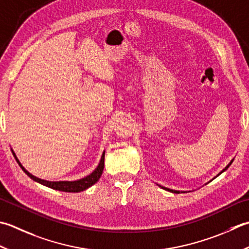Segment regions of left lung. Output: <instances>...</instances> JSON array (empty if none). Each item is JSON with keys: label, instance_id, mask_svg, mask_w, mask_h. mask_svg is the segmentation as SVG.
Returning <instances> with one entry per match:
<instances>
[{"label": "left lung", "instance_id": "obj_1", "mask_svg": "<svg viewBox=\"0 0 249 249\" xmlns=\"http://www.w3.org/2000/svg\"><path fill=\"white\" fill-rule=\"evenodd\" d=\"M232 162H233V160H231V162H230V164H229V165H228V166H227V167H226L225 169H223V170H222V172H221V173H223V172H225V170H226V169H228V168H229V166H230V165L232 164ZM221 173H220V174H221ZM220 174H219V175H220ZM162 188H163L164 190H167V191H169V192H173V193H180L179 191H176V190H170V189H167V188H164V187H162Z\"/></svg>", "mask_w": 249, "mask_h": 249}]
</instances>
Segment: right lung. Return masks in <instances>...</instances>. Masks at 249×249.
<instances>
[{"label": "right lung", "instance_id": "add662e5", "mask_svg": "<svg viewBox=\"0 0 249 249\" xmlns=\"http://www.w3.org/2000/svg\"><path fill=\"white\" fill-rule=\"evenodd\" d=\"M16 160L18 162L19 166L22 168L23 172L26 173L31 179H33L34 181L44 184V186H46L48 188H52L53 190H59V191H63V192H81V191H84L86 189H89V187L92 186V184H95L99 180L105 167V152L102 153L100 163L94 172H92L90 175H89L87 177L76 180V181H47V180L40 179L36 176H33V175L29 173L28 170L24 169L17 159Z\"/></svg>", "mask_w": 249, "mask_h": 249}]
</instances>
